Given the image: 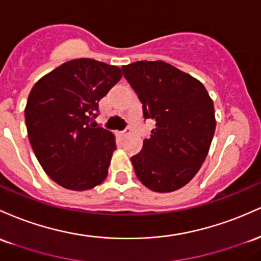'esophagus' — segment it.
Wrapping results in <instances>:
<instances>
[{"mask_svg": "<svg viewBox=\"0 0 261 261\" xmlns=\"http://www.w3.org/2000/svg\"><path fill=\"white\" fill-rule=\"evenodd\" d=\"M129 133H130V129H129V128H127V129H125V130L118 132V136H121V137H125V136H127V134H129Z\"/></svg>", "mask_w": 261, "mask_h": 261, "instance_id": "obj_1", "label": "esophagus"}]
</instances>
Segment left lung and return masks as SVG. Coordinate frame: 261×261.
<instances>
[{"label":"left lung","mask_w":261,"mask_h":261,"mask_svg":"<svg viewBox=\"0 0 261 261\" xmlns=\"http://www.w3.org/2000/svg\"><path fill=\"white\" fill-rule=\"evenodd\" d=\"M123 74L155 121L150 138L130 158L137 177L155 192L176 191L192 180L215 136V106L197 79L165 61H137Z\"/></svg>","instance_id":"obj_1"}]
</instances>
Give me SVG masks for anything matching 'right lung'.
Masks as SVG:
<instances>
[{"label":"right lung","mask_w":261,"mask_h":261,"mask_svg":"<svg viewBox=\"0 0 261 261\" xmlns=\"http://www.w3.org/2000/svg\"><path fill=\"white\" fill-rule=\"evenodd\" d=\"M121 77L118 66L81 58L61 64L31 90L24 110L28 138L58 185L86 191L107 177L115 136L92 121L99 99Z\"/></svg>","instance_id":"obj_1"}]
</instances>
